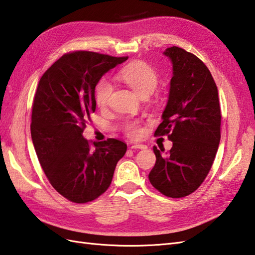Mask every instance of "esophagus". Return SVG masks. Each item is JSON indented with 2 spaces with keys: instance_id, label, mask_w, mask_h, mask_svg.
Returning a JSON list of instances; mask_svg holds the SVG:
<instances>
[{
  "instance_id": "esophagus-1",
  "label": "esophagus",
  "mask_w": 255,
  "mask_h": 255,
  "mask_svg": "<svg viewBox=\"0 0 255 255\" xmlns=\"http://www.w3.org/2000/svg\"><path fill=\"white\" fill-rule=\"evenodd\" d=\"M131 149H140V150H145L146 149V145H144V144H132L131 146Z\"/></svg>"
}]
</instances>
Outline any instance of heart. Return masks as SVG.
I'll use <instances>...</instances> for the list:
<instances>
[{
	"label": "heart",
	"mask_w": 255,
	"mask_h": 255,
	"mask_svg": "<svg viewBox=\"0 0 255 255\" xmlns=\"http://www.w3.org/2000/svg\"><path fill=\"white\" fill-rule=\"evenodd\" d=\"M117 78L129 86L140 97L149 96L157 85V74L150 65L144 62H134L122 68L117 74ZM113 92V86L109 80H101L96 89V101L100 106H104ZM126 132L129 137L137 138L141 134L138 122L126 124Z\"/></svg>",
	"instance_id": "heart-1"
}]
</instances>
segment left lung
Wrapping results in <instances>:
<instances>
[{
  "label": "left lung",
  "instance_id": "left-lung-1",
  "mask_svg": "<svg viewBox=\"0 0 255 255\" xmlns=\"http://www.w3.org/2000/svg\"><path fill=\"white\" fill-rule=\"evenodd\" d=\"M173 64L169 94L155 135L167 134L168 153L156 156L152 186L170 198L192 193L208 176L221 140V108L214 79L205 64L178 46L163 52Z\"/></svg>",
  "mask_w": 255,
  "mask_h": 255
}]
</instances>
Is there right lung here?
<instances>
[{"mask_svg":"<svg viewBox=\"0 0 255 255\" xmlns=\"http://www.w3.org/2000/svg\"><path fill=\"white\" fill-rule=\"evenodd\" d=\"M96 52L63 55L41 77L34 94L31 138L41 167L55 190L75 203L97 199L110 187L127 144L84 138L97 108L94 90L109 70L127 61Z\"/></svg>","mask_w":255,"mask_h":255,"instance_id":"obj_1","label":"right lung"}]
</instances>
